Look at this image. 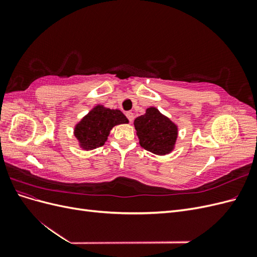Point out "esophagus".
<instances>
[{"label": "esophagus", "mask_w": 257, "mask_h": 257, "mask_svg": "<svg viewBox=\"0 0 257 257\" xmlns=\"http://www.w3.org/2000/svg\"><path fill=\"white\" fill-rule=\"evenodd\" d=\"M125 114H126V116H127L128 121H130V122H133V120H134V113L131 112V111H127Z\"/></svg>", "instance_id": "34e87169"}]
</instances>
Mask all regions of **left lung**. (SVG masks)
<instances>
[{"instance_id":"obj_1","label":"left lung","mask_w":257,"mask_h":257,"mask_svg":"<svg viewBox=\"0 0 257 257\" xmlns=\"http://www.w3.org/2000/svg\"><path fill=\"white\" fill-rule=\"evenodd\" d=\"M134 126L139 145L147 151L164 157L175 150L178 125L157 107L147 108L145 114L134 120Z\"/></svg>"}]
</instances>
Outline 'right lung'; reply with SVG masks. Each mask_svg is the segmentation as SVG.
Wrapping results in <instances>:
<instances>
[{"mask_svg":"<svg viewBox=\"0 0 257 257\" xmlns=\"http://www.w3.org/2000/svg\"><path fill=\"white\" fill-rule=\"evenodd\" d=\"M126 123L128 120L121 110L97 104L75 124L73 133L80 149L90 151L104 146L115 125Z\"/></svg>","mask_w":257,"mask_h":257,"instance_id":"add662e5","label":"right lung"}]
</instances>
